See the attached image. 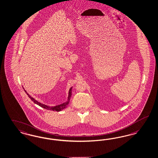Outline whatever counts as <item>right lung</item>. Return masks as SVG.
<instances>
[{"label":"right lung","instance_id":"1","mask_svg":"<svg viewBox=\"0 0 158 158\" xmlns=\"http://www.w3.org/2000/svg\"><path fill=\"white\" fill-rule=\"evenodd\" d=\"M24 89V88H23ZM72 87H71L69 90V93H68V101L64 103L60 104V105H57V106H47L45 104H44L41 103L40 102H38V101L35 100L34 98H32L27 92L26 90H24L25 92L27 93V94L28 95V96L29 97V98H31V100L33 101V102L34 103L37 104L38 106H40V107H43L44 109H47V110H52V111H60L64 109H65L66 107H67L68 104L69 103V100H70V98H71V96H72Z\"/></svg>","mask_w":158,"mask_h":158}]
</instances>
